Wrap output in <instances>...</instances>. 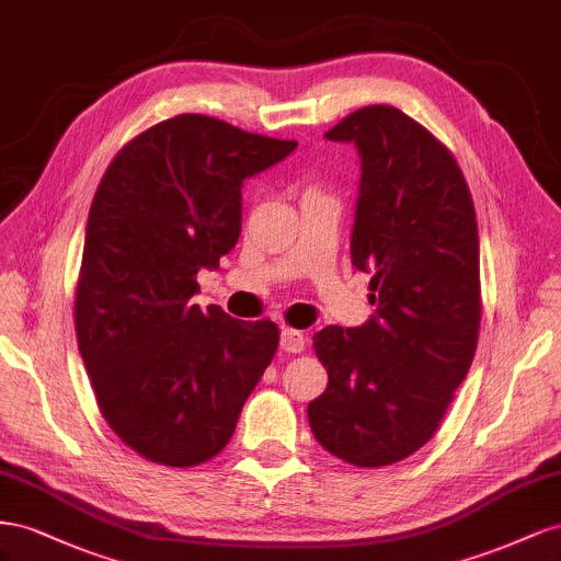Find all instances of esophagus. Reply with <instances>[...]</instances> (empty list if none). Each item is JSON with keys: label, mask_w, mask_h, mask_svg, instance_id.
<instances>
[{"label": "esophagus", "mask_w": 561, "mask_h": 561, "mask_svg": "<svg viewBox=\"0 0 561 561\" xmlns=\"http://www.w3.org/2000/svg\"><path fill=\"white\" fill-rule=\"evenodd\" d=\"M279 345L284 352H302V347H306V335L291 327H282Z\"/></svg>", "instance_id": "esophagus-1"}]
</instances>
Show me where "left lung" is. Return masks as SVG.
I'll use <instances>...</instances> for the list:
<instances>
[{
  "instance_id": "8db88e82",
  "label": "left lung",
  "mask_w": 561,
  "mask_h": 561,
  "mask_svg": "<svg viewBox=\"0 0 561 561\" xmlns=\"http://www.w3.org/2000/svg\"><path fill=\"white\" fill-rule=\"evenodd\" d=\"M324 136L362 159L350 253L374 275L376 314L314 333L329 386L308 421L350 466H392L432 439L470 371L482 319L474 204L454 154L402 110L362 107Z\"/></svg>"
}]
</instances>
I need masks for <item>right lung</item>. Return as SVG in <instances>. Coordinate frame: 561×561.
I'll list each match as a JSON object with an SVG mask.
<instances>
[{
  "label": "right lung",
  "instance_id": "add662e5",
  "mask_svg": "<svg viewBox=\"0 0 561 561\" xmlns=\"http://www.w3.org/2000/svg\"><path fill=\"white\" fill-rule=\"evenodd\" d=\"M296 140L179 115L112 159L95 190L75 291L79 355L105 423L138 456L192 468L226 449L275 357L270 319L202 310L197 272L242 232V183Z\"/></svg>",
  "mask_w": 561,
  "mask_h": 561
}]
</instances>
